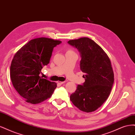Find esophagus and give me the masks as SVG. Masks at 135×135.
<instances>
[{"label": "esophagus", "instance_id": "obj_1", "mask_svg": "<svg viewBox=\"0 0 135 135\" xmlns=\"http://www.w3.org/2000/svg\"><path fill=\"white\" fill-rule=\"evenodd\" d=\"M64 83H65V82H64V81H63V82L58 81V85H62V84H64Z\"/></svg>", "mask_w": 135, "mask_h": 135}]
</instances>
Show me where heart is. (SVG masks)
Returning a JSON list of instances; mask_svg holds the SVG:
<instances>
[{
	"label": "heart",
	"instance_id": "obj_1",
	"mask_svg": "<svg viewBox=\"0 0 135 135\" xmlns=\"http://www.w3.org/2000/svg\"><path fill=\"white\" fill-rule=\"evenodd\" d=\"M73 51L72 50H71V49H68V50H67V53H73Z\"/></svg>",
	"mask_w": 135,
	"mask_h": 135
}]
</instances>
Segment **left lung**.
Segmentation results:
<instances>
[{
	"label": "left lung",
	"mask_w": 135,
	"mask_h": 135,
	"mask_svg": "<svg viewBox=\"0 0 135 135\" xmlns=\"http://www.w3.org/2000/svg\"><path fill=\"white\" fill-rule=\"evenodd\" d=\"M68 43L80 53V69L85 80L82 85H77L70 100L80 110L94 112L107 100L114 83L110 59L100 46L88 37L71 40Z\"/></svg>",
	"instance_id": "obj_1"
}]
</instances>
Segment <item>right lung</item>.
<instances>
[{
	"label": "right lung",
	"instance_id": "1",
	"mask_svg": "<svg viewBox=\"0 0 135 135\" xmlns=\"http://www.w3.org/2000/svg\"><path fill=\"white\" fill-rule=\"evenodd\" d=\"M62 41L46 37L32 39L17 52L10 67L14 88L25 101L40 103L51 97L56 84L39 76L48 64L54 47Z\"/></svg>",
	"mask_w": 135,
	"mask_h": 135
}]
</instances>
